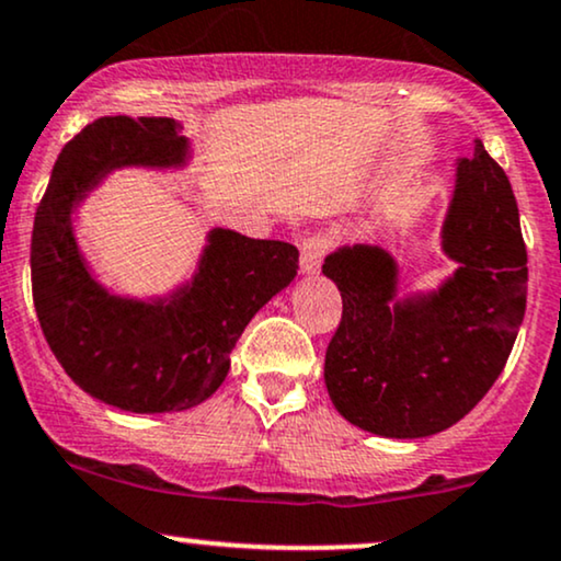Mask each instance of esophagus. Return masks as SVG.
Listing matches in <instances>:
<instances>
[{
    "label": "esophagus",
    "mask_w": 561,
    "mask_h": 561,
    "mask_svg": "<svg viewBox=\"0 0 561 561\" xmlns=\"http://www.w3.org/2000/svg\"><path fill=\"white\" fill-rule=\"evenodd\" d=\"M329 253V238L327 234H308L306 240H302L300 245V268L302 274H316L321 268L323 259H327Z\"/></svg>",
    "instance_id": "34e87169"
}]
</instances>
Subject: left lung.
<instances>
[{
	"mask_svg": "<svg viewBox=\"0 0 561 561\" xmlns=\"http://www.w3.org/2000/svg\"><path fill=\"white\" fill-rule=\"evenodd\" d=\"M444 253L460 263L426 298L397 300V266L381 248H342L323 263L342 319L323 381L350 423L389 438L455 426L499 379L528 293L517 201L481 140L457 164Z\"/></svg>",
	"mask_w": 561,
	"mask_h": 561,
	"instance_id": "1",
	"label": "left lung"
}]
</instances>
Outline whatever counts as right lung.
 I'll use <instances>...</instances> for the list:
<instances>
[{
  "label": "right lung",
  "mask_w": 561,
  "mask_h": 561,
  "mask_svg": "<svg viewBox=\"0 0 561 561\" xmlns=\"http://www.w3.org/2000/svg\"><path fill=\"white\" fill-rule=\"evenodd\" d=\"M170 117H101L59 153L36 208L31 285L54 357L80 389L130 413H170L225 381L242 329L298 274V248L214 229L198 274L170 300L114 298L80 259L70 214L106 172L180 167L187 140Z\"/></svg>",
  "instance_id": "add662e5"
}]
</instances>
